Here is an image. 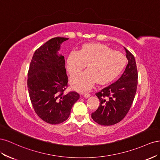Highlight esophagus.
<instances>
[{
    "instance_id": "34e87169",
    "label": "esophagus",
    "mask_w": 160,
    "mask_h": 160,
    "mask_svg": "<svg viewBox=\"0 0 160 160\" xmlns=\"http://www.w3.org/2000/svg\"><path fill=\"white\" fill-rule=\"evenodd\" d=\"M82 94H83V95H84V97H85V98H89V97H90V93H82Z\"/></svg>"
}]
</instances>
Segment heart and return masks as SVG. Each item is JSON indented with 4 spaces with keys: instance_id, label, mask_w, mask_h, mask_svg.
Listing matches in <instances>:
<instances>
[{
    "instance_id": "heart-1",
    "label": "heart",
    "mask_w": 160,
    "mask_h": 160,
    "mask_svg": "<svg viewBox=\"0 0 160 160\" xmlns=\"http://www.w3.org/2000/svg\"><path fill=\"white\" fill-rule=\"evenodd\" d=\"M126 57L105 45L89 43L79 51H72L67 59V69L71 75H77L87 64L88 69L72 77L71 83L79 91L88 90L95 83L105 84L115 79L126 65Z\"/></svg>"
}]
</instances>
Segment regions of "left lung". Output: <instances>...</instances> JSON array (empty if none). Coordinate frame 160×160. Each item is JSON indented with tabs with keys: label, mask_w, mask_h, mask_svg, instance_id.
I'll use <instances>...</instances> for the list:
<instances>
[{
	"label": "left lung",
	"mask_w": 160,
	"mask_h": 160,
	"mask_svg": "<svg viewBox=\"0 0 160 160\" xmlns=\"http://www.w3.org/2000/svg\"><path fill=\"white\" fill-rule=\"evenodd\" d=\"M128 64L120 78L114 83L95 93L100 104L91 118L102 125H111L121 122L129 111L137 91L138 73L135 57L126 48Z\"/></svg>",
	"instance_id": "left-lung-1"
}]
</instances>
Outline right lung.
<instances>
[{
	"mask_svg": "<svg viewBox=\"0 0 160 160\" xmlns=\"http://www.w3.org/2000/svg\"><path fill=\"white\" fill-rule=\"evenodd\" d=\"M68 38L55 37L34 52L28 71L27 87L35 113L44 122L59 124L68 119L79 99L75 91L65 93L68 87L64 57L58 55L60 45Z\"/></svg>",
	"mask_w": 160,
	"mask_h": 160,
	"instance_id": "right-lung-1",
	"label": "right lung"
}]
</instances>
